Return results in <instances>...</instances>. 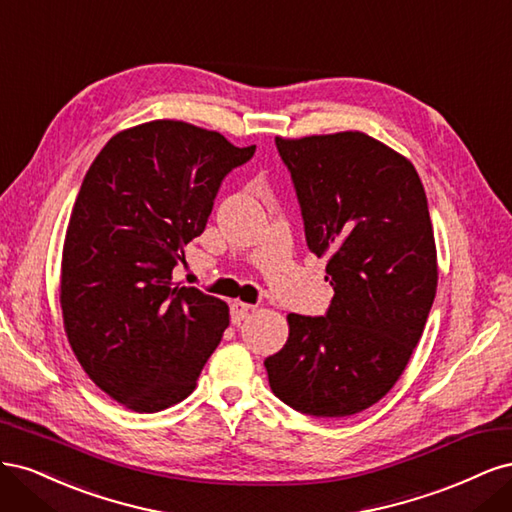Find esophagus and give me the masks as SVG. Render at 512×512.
<instances>
[{"label":"esophagus","mask_w":512,"mask_h":512,"mask_svg":"<svg viewBox=\"0 0 512 512\" xmlns=\"http://www.w3.org/2000/svg\"><path fill=\"white\" fill-rule=\"evenodd\" d=\"M252 309H254V305H247V303H243V301L230 303V318H232V322L239 324L241 320L247 318V314H250Z\"/></svg>","instance_id":"obj_1"}]
</instances>
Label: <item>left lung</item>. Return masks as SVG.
<instances>
[{"label":"left lung","instance_id":"8db88e82","mask_svg":"<svg viewBox=\"0 0 512 512\" xmlns=\"http://www.w3.org/2000/svg\"><path fill=\"white\" fill-rule=\"evenodd\" d=\"M275 145L335 294L324 316L288 314V342L265 361L269 384L303 414L350 416L393 389L436 299L427 196L412 162L363 132Z\"/></svg>","mask_w":512,"mask_h":512}]
</instances>
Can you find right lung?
<instances>
[{
	"instance_id": "obj_1",
	"label": "right lung",
	"mask_w": 512,
	"mask_h": 512,
	"mask_svg": "<svg viewBox=\"0 0 512 512\" xmlns=\"http://www.w3.org/2000/svg\"><path fill=\"white\" fill-rule=\"evenodd\" d=\"M254 151L158 119L115 134L87 170L61 254V312L87 376L134 412L188 397L228 327V305L175 284L173 269Z\"/></svg>"
}]
</instances>
